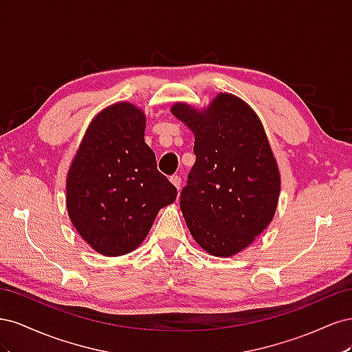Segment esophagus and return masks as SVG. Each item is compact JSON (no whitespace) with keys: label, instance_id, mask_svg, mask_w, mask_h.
I'll return each instance as SVG.
<instances>
[{"label":"esophagus","instance_id":"esophagus-1","mask_svg":"<svg viewBox=\"0 0 352 352\" xmlns=\"http://www.w3.org/2000/svg\"><path fill=\"white\" fill-rule=\"evenodd\" d=\"M170 182H172L177 188V190H179L180 189V184H182V179H180V176L175 175V176L170 177Z\"/></svg>","mask_w":352,"mask_h":352}]
</instances>
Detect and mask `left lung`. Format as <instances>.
<instances>
[{
	"instance_id": "obj_1",
	"label": "left lung",
	"mask_w": 352,
	"mask_h": 352,
	"mask_svg": "<svg viewBox=\"0 0 352 352\" xmlns=\"http://www.w3.org/2000/svg\"><path fill=\"white\" fill-rule=\"evenodd\" d=\"M172 113L195 135V164L180 194L190 235L208 254L230 257L269 226L280 175L258 116L232 94L202 111L176 102Z\"/></svg>"
}]
</instances>
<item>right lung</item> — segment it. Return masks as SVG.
<instances>
[{
    "mask_svg": "<svg viewBox=\"0 0 352 352\" xmlns=\"http://www.w3.org/2000/svg\"><path fill=\"white\" fill-rule=\"evenodd\" d=\"M145 114L117 102L94 117L66 182L69 217L97 252L117 257L136 250L177 189L157 170L144 140Z\"/></svg>",
    "mask_w": 352,
    "mask_h": 352,
    "instance_id": "right-lung-1",
    "label": "right lung"
}]
</instances>
